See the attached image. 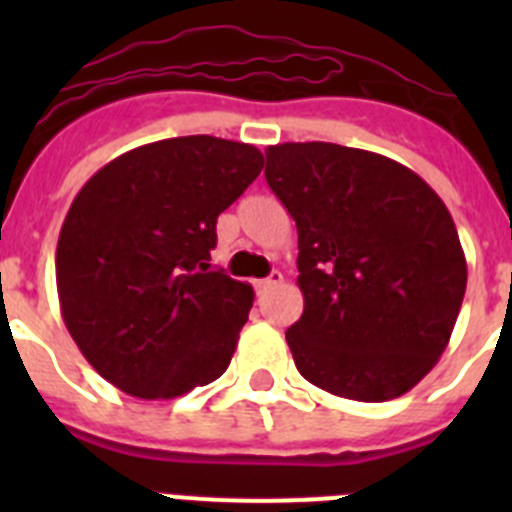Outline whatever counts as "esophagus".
Returning <instances> with one entry per match:
<instances>
[{
    "instance_id": "34e87169",
    "label": "esophagus",
    "mask_w": 512,
    "mask_h": 512,
    "mask_svg": "<svg viewBox=\"0 0 512 512\" xmlns=\"http://www.w3.org/2000/svg\"><path fill=\"white\" fill-rule=\"evenodd\" d=\"M282 282H284L282 271H271L269 277L259 279V282H256V292H259V295H264V292H269V289L279 287V284H282Z\"/></svg>"
}]
</instances>
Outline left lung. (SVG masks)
Here are the masks:
<instances>
[{
    "label": "left lung",
    "instance_id": "obj_1",
    "mask_svg": "<svg viewBox=\"0 0 512 512\" xmlns=\"http://www.w3.org/2000/svg\"><path fill=\"white\" fill-rule=\"evenodd\" d=\"M266 182L297 225V372L330 395L395 400L436 366L467 289L449 210L408 166L336 143L266 148Z\"/></svg>",
    "mask_w": 512,
    "mask_h": 512
}]
</instances>
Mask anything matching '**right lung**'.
<instances>
[{
  "label": "right lung",
  "instance_id": "right-lung-1",
  "mask_svg": "<svg viewBox=\"0 0 512 512\" xmlns=\"http://www.w3.org/2000/svg\"><path fill=\"white\" fill-rule=\"evenodd\" d=\"M264 169L259 148L212 135L122 153L76 194L56 248L63 323L117 390L171 400L233 359L253 289L212 271L217 215Z\"/></svg>",
  "mask_w": 512,
  "mask_h": 512
}]
</instances>
